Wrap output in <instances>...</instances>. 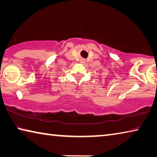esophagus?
Returning <instances> with one entry per match:
<instances>
[{
	"mask_svg": "<svg viewBox=\"0 0 157 157\" xmlns=\"http://www.w3.org/2000/svg\"><path fill=\"white\" fill-rule=\"evenodd\" d=\"M79 63H82V64H84V63H85V60H84V59H81L80 61H79Z\"/></svg>",
	"mask_w": 157,
	"mask_h": 157,
	"instance_id": "esophagus-1",
	"label": "esophagus"
}]
</instances>
